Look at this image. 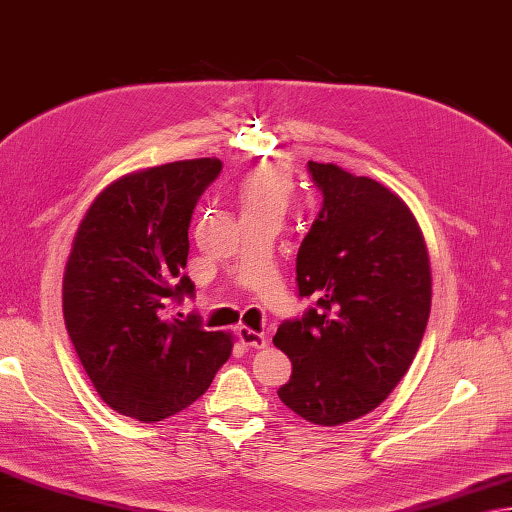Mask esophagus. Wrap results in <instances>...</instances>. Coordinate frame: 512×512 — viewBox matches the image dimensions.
<instances>
[{"label":"esophagus","instance_id":"1","mask_svg":"<svg viewBox=\"0 0 512 512\" xmlns=\"http://www.w3.org/2000/svg\"><path fill=\"white\" fill-rule=\"evenodd\" d=\"M236 336H238V340H241L243 347H249V349H265L267 347V338L263 336V333H258L249 327H238Z\"/></svg>","mask_w":512,"mask_h":512}]
</instances>
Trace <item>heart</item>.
<instances>
[{"instance_id":"b5f03b06","label":"heart","mask_w":512,"mask_h":512,"mask_svg":"<svg viewBox=\"0 0 512 512\" xmlns=\"http://www.w3.org/2000/svg\"><path fill=\"white\" fill-rule=\"evenodd\" d=\"M294 198V181L283 168H263L245 174L236 185L241 216L283 218Z\"/></svg>"}]
</instances>
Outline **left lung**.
<instances>
[{
  "label": "left lung",
  "instance_id": "8db88e82",
  "mask_svg": "<svg viewBox=\"0 0 512 512\" xmlns=\"http://www.w3.org/2000/svg\"><path fill=\"white\" fill-rule=\"evenodd\" d=\"M322 207L296 258L300 298L274 344L291 360L278 398L311 424L371 413L409 371L431 314L429 252L415 216L389 187L309 161Z\"/></svg>",
  "mask_w": 512,
  "mask_h": 512
}]
</instances>
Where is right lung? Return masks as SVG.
Wrapping results in <instances>:
<instances>
[{
	"label": "right lung",
	"mask_w": 512,
	"mask_h": 512,
	"mask_svg": "<svg viewBox=\"0 0 512 512\" xmlns=\"http://www.w3.org/2000/svg\"><path fill=\"white\" fill-rule=\"evenodd\" d=\"M223 170L218 159L165 163L110 183L79 223L64 274V320L101 400L161 422L210 389L232 336L168 316L194 298L183 274L192 212Z\"/></svg>",
	"instance_id": "add662e5"
}]
</instances>
